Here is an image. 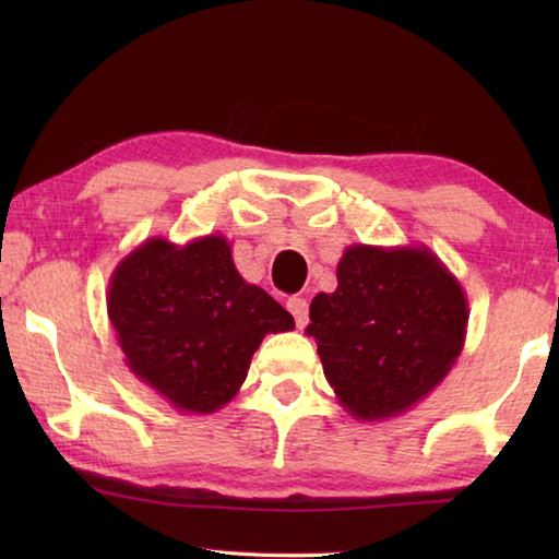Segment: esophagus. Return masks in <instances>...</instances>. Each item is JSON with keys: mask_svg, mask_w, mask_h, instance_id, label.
Listing matches in <instances>:
<instances>
[{"mask_svg": "<svg viewBox=\"0 0 559 559\" xmlns=\"http://www.w3.org/2000/svg\"><path fill=\"white\" fill-rule=\"evenodd\" d=\"M286 307H288V312L295 317V324H298V329H305L307 312H310V305H307V300L305 298H290Z\"/></svg>", "mask_w": 559, "mask_h": 559, "instance_id": "esophagus-1", "label": "esophagus"}]
</instances>
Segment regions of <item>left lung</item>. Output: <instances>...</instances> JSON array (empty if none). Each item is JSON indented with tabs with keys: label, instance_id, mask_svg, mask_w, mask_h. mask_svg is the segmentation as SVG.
<instances>
[{
	"label": "left lung",
	"instance_id": "8db88e82",
	"mask_svg": "<svg viewBox=\"0 0 559 559\" xmlns=\"http://www.w3.org/2000/svg\"><path fill=\"white\" fill-rule=\"evenodd\" d=\"M336 278L334 293L312 300L305 334L353 418H396L454 367L466 341V293L425 245H350Z\"/></svg>",
	"mask_w": 559,
	"mask_h": 559
}]
</instances>
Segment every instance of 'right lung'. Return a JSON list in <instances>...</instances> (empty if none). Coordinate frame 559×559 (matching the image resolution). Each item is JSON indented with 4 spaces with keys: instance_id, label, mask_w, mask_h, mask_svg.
Returning a JSON list of instances; mask_svg holds the SVG:
<instances>
[{
    "instance_id": "add662e5",
    "label": "right lung",
    "mask_w": 559,
    "mask_h": 559,
    "mask_svg": "<svg viewBox=\"0 0 559 559\" xmlns=\"http://www.w3.org/2000/svg\"><path fill=\"white\" fill-rule=\"evenodd\" d=\"M108 317L136 379L180 413H216L240 391L266 334L290 312L235 269L230 242L151 237L110 276Z\"/></svg>"
}]
</instances>
